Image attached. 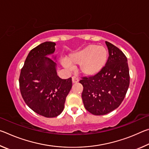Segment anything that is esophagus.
Listing matches in <instances>:
<instances>
[{
	"label": "esophagus",
	"mask_w": 149,
	"mask_h": 149,
	"mask_svg": "<svg viewBox=\"0 0 149 149\" xmlns=\"http://www.w3.org/2000/svg\"><path fill=\"white\" fill-rule=\"evenodd\" d=\"M78 81H79V79H78V77L77 76H75V75H74V76L72 77V82L74 83V84H75V83H77Z\"/></svg>",
	"instance_id": "obj_1"
}]
</instances>
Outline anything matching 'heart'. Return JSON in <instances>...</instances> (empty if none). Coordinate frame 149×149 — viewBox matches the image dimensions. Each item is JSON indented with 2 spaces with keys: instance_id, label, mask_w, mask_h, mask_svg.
I'll list each match as a JSON object with an SVG mask.
<instances>
[{
  "instance_id": "b5f03b06",
  "label": "heart",
  "mask_w": 149,
  "mask_h": 149,
  "mask_svg": "<svg viewBox=\"0 0 149 149\" xmlns=\"http://www.w3.org/2000/svg\"><path fill=\"white\" fill-rule=\"evenodd\" d=\"M107 56V50L104 47L89 45L70 54L67 60H62V64L67 69L71 68L70 65H79L81 73L85 75H93L104 67Z\"/></svg>"
}]
</instances>
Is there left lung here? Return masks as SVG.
Listing matches in <instances>:
<instances>
[{
  "label": "left lung",
  "instance_id": "left-lung-1",
  "mask_svg": "<svg viewBox=\"0 0 149 149\" xmlns=\"http://www.w3.org/2000/svg\"><path fill=\"white\" fill-rule=\"evenodd\" d=\"M109 56L104 67L95 75L83 77L81 97L87 111L104 115L117 108L124 99L130 85V72L125 55L118 47L106 41Z\"/></svg>",
  "mask_w": 149,
  "mask_h": 149
}]
</instances>
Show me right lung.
Returning a JSON list of instances; mask_svg holds the SVG:
<instances>
[{
  "label": "right lung",
  "instance_id": "1",
  "mask_svg": "<svg viewBox=\"0 0 149 149\" xmlns=\"http://www.w3.org/2000/svg\"><path fill=\"white\" fill-rule=\"evenodd\" d=\"M56 43L47 41L27 55L19 78V89L26 104L46 118L56 117L64 108L65 98L72 87V78L57 75L56 62L47 56L53 54Z\"/></svg>",
  "mask_w": 149,
  "mask_h": 149
}]
</instances>
